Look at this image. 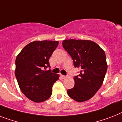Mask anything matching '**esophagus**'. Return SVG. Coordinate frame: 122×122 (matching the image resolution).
Returning <instances> with one entry per match:
<instances>
[{
    "label": "esophagus",
    "instance_id": "34e87169",
    "mask_svg": "<svg viewBox=\"0 0 122 122\" xmlns=\"http://www.w3.org/2000/svg\"><path fill=\"white\" fill-rule=\"evenodd\" d=\"M61 76H62L63 79H66V78H67V76H64V75H62Z\"/></svg>",
    "mask_w": 122,
    "mask_h": 122
}]
</instances>
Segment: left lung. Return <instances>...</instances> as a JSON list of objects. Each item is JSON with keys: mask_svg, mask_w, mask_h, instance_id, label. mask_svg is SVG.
<instances>
[{"mask_svg": "<svg viewBox=\"0 0 122 122\" xmlns=\"http://www.w3.org/2000/svg\"><path fill=\"white\" fill-rule=\"evenodd\" d=\"M63 46L73 59L75 68L81 70L74 78L75 86L68 90V95L78 102L88 100L103 83L107 70L105 53L90 40L67 39L63 41Z\"/></svg>", "mask_w": 122, "mask_h": 122, "instance_id": "left-lung-1", "label": "left lung"}]
</instances>
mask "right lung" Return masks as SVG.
<instances>
[{
  "instance_id": "obj_1",
  "label": "right lung",
  "mask_w": 122,
  "mask_h": 122,
  "mask_svg": "<svg viewBox=\"0 0 122 122\" xmlns=\"http://www.w3.org/2000/svg\"><path fill=\"white\" fill-rule=\"evenodd\" d=\"M58 41H35L26 45L17 56L15 75L22 93L34 102L47 100L59 75L52 73L49 59L58 47Z\"/></svg>"
}]
</instances>
